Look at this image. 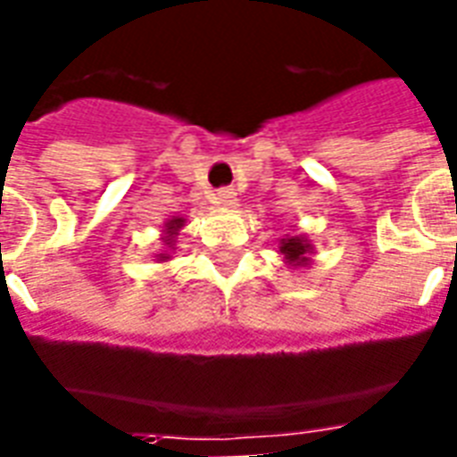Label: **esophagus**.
<instances>
[{
	"instance_id": "esophagus-1",
	"label": "esophagus",
	"mask_w": 457,
	"mask_h": 457,
	"mask_svg": "<svg viewBox=\"0 0 457 457\" xmlns=\"http://www.w3.org/2000/svg\"><path fill=\"white\" fill-rule=\"evenodd\" d=\"M212 203L220 205V208H232V205H235V190L220 188L218 193H212Z\"/></svg>"
}]
</instances>
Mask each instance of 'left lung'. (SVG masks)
I'll return each instance as SVG.
<instances>
[{
  "label": "left lung",
  "mask_w": 457,
  "mask_h": 457,
  "mask_svg": "<svg viewBox=\"0 0 457 457\" xmlns=\"http://www.w3.org/2000/svg\"><path fill=\"white\" fill-rule=\"evenodd\" d=\"M278 254L284 257V264L288 269H306L313 264V254H316V247L313 242L306 237V235H296V237H281L278 242Z\"/></svg>",
  "instance_id": "obj_1"
}]
</instances>
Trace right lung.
Here are the masks:
<instances>
[{
  "label": "right lung",
  "instance_id": "add662e5",
  "mask_svg": "<svg viewBox=\"0 0 457 457\" xmlns=\"http://www.w3.org/2000/svg\"><path fill=\"white\" fill-rule=\"evenodd\" d=\"M183 228H186V218H179V215H173L163 222V229H161L163 249H161V254H156V262H170V254L176 249V237Z\"/></svg>",
  "mask_w": 457,
  "mask_h": 457
}]
</instances>
